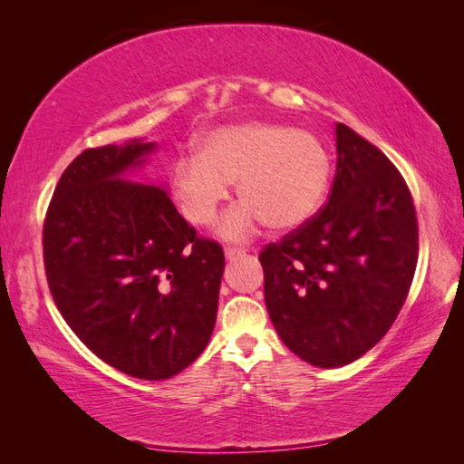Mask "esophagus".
<instances>
[{
  "mask_svg": "<svg viewBox=\"0 0 464 464\" xmlns=\"http://www.w3.org/2000/svg\"><path fill=\"white\" fill-rule=\"evenodd\" d=\"M247 253V249L245 247H225V257L227 259H235V257H239V255H245Z\"/></svg>",
  "mask_w": 464,
  "mask_h": 464,
  "instance_id": "obj_1",
  "label": "esophagus"
}]
</instances>
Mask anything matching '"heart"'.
<instances>
[{
	"label": "heart",
	"mask_w": 464,
	"mask_h": 464,
	"mask_svg": "<svg viewBox=\"0 0 464 464\" xmlns=\"http://www.w3.org/2000/svg\"><path fill=\"white\" fill-rule=\"evenodd\" d=\"M237 181L243 201L221 225L229 239L263 221L287 231L317 213L331 181V157L317 135L283 123H241L211 133L199 157L175 163L173 189L189 223L209 225Z\"/></svg>",
	"instance_id": "heart-1"
}]
</instances>
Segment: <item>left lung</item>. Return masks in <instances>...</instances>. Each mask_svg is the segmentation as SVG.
<instances>
[{
  "label": "left lung",
  "mask_w": 464,
  "mask_h": 464,
  "mask_svg": "<svg viewBox=\"0 0 464 464\" xmlns=\"http://www.w3.org/2000/svg\"><path fill=\"white\" fill-rule=\"evenodd\" d=\"M329 201L265 245V304L279 337L314 367H343L377 344L405 303L419 223L405 177L379 147L337 123Z\"/></svg>",
  "instance_id": "8db88e82"
}]
</instances>
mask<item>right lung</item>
Returning a JSON list of instances; mask_svg holds the SVG:
<instances>
[{"label":"right lung","mask_w":464,"mask_h":464,"mask_svg":"<svg viewBox=\"0 0 464 464\" xmlns=\"http://www.w3.org/2000/svg\"><path fill=\"white\" fill-rule=\"evenodd\" d=\"M153 147H90L67 165L45 213L44 265L87 349L131 377L161 381L209 343L225 255L161 187L120 179Z\"/></svg>","instance_id":"1"}]
</instances>
